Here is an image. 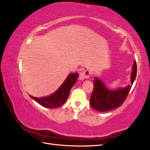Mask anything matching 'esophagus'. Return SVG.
I'll list each match as a JSON object with an SVG mask.
<instances>
[{
  "label": "esophagus",
  "instance_id": "34e87169",
  "mask_svg": "<svg viewBox=\"0 0 150 150\" xmlns=\"http://www.w3.org/2000/svg\"><path fill=\"white\" fill-rule=\"evenodd\" d=\"M91 75V72L89 70H85L83 71H81L80 73L79 74V80L81 81H83L85 79H87L89 77V76Z\"/></svg>",
  "mask_w": 150,
  "mask_h": 150
}]
</instances>
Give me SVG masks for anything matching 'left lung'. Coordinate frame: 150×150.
I'll return each mask as SVG.
<instances>
[{
    "label": "left lung",
    "mask_w": 150,
    "mask_h": 150,
    "mask_svg": "<svg viewBox=\"0 0 150 150\" xmlns=\"http://www.w3.org/2000/svg\"><path fill=\"white\" fill-rule=\"evenodd\" d=\"M132 69L131 84L132 85L137 73L136 61H134ZM93 85L94 87L90 98V105L95 110L99 112L109 111L120 106L125 101L132 87V85H128L117 90L108 89L97 77L94 78Z\"/></svg>",
    "instance_id": "left-lung-1"
}]
</instances>
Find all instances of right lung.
<instances>
[{
  "mask_svg": "<svg viewBox=\"0 0 150 150\" xmlns=\"http://www.w3.org/2000/svg\"><path fill=\"white\" fill-rule=\"evenodd\" d=\"M79 74L77 73H71L56 92L49 96L42 98H36L30 95V96L44 107L48 108L59 107L67 100L69 95L71 88L76 83Z\"/></svg>",
  "mask_w": 150,
  "mask_h": 150,
  "instance_id": "1",
  "label": "right lung"
}]
</instances>
